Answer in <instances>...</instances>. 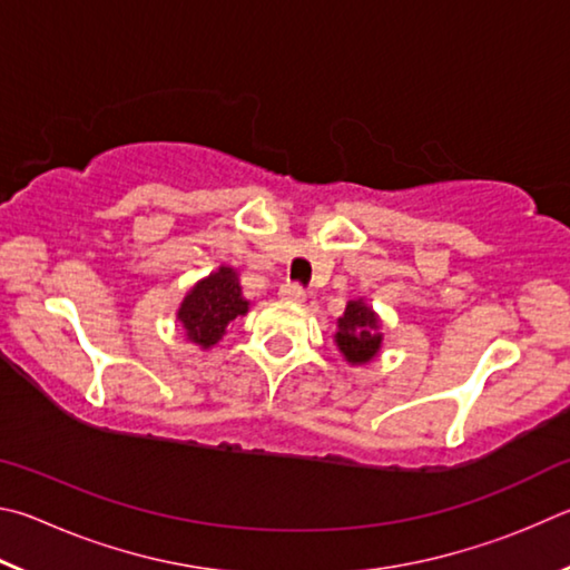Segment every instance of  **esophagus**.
Here are the masks:
<instances>
[{"instance_id": "1", "label": "esophagus", "mask_w": 570, "mask_h": 570, "mask_svg": "<svg viewBox=\"0 0 570 570\" xmlns=\"http://www.w3.org/2000/svg\"><path fill=\"white\" fill-rule=\"evenodd\" d=\"M279 297H283L285 303H305V291L301 285L287 283V285L279 287Z\"/></svg>"}]
</instances>
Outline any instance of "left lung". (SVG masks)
Listing matches in <instances>:
<instances>
[{"label":"left lung","instance_id":"1","mask_svg":"<svg viewBox=\"0 0 570 570\" xmlns=\"http://www.w3.org/2000/svg\"><path fill=\"white\" fill-rule=\"evenodd\" d=\"M337 351L351 365H365L381 353L383 333H381V317L367 305L363 297L361 301H351L345 305L343 317H337V333H335Z\"/></svg>","mask_w":570,"mask_h":570}]
</instances>
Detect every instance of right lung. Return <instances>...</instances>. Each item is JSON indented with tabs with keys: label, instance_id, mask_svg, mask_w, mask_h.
I'll return each mask as SVG.
<instances>
[{
	"label": "right lung",
	"instance_id": "right-lung-1",
	"mask_svg": "<svg viewBox=\"0 0 570 570\" xmlns=\"http://www.w3.org/2000/svg\"><path fill=\"white\" fill-rule=\"evenodd\" d=\"M247 301L239 287V277L233 267H217L215 273L199 279L185 295L177 311V321L183 323L189 343L207 347L223 341L227 325L247 313Z\"/></svg>",
	"mask_w": 570,
	"mask_h": 570
}]
</instances>
